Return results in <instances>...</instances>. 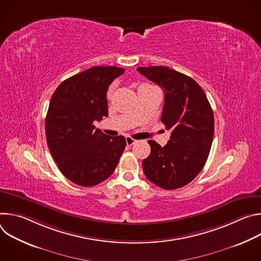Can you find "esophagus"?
I'll return each mask as SVG.
<instances>
[{"label":"esophagus","mask_w":261,"mask_h":261,"mask_svg":"<svg viewBox=\"0 0 261 261\" xmlns=\"http://www.w3.org/2000/svg\"><path fill=\"white\" fill-rule=\"evenodd\" d=\"M136 141H137V140H136V139H134V138H132V137H126V143H127V145H128V146L133 145Z\"/></svg>","instance_id":"1"}]
</instances>
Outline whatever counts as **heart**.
I'll list each match as a JSON object with an SVG mask.
<instances>
[{
	"mask_svg": "<svg viewBox=\"0 0 261 261\" xmlns=\"http://www.w3.org/2000/svg\"><path fill=\"white\" fill-rule=\"evenodd\" d=\"M113 91H114V88H110L109 89V92H108V97L111 96V94H113Z\"/></svg>",
	"mask_w": 261,
	"mask_h": 261,
	"instance_id": "1",
	"label": "heart"
}]
</instances>
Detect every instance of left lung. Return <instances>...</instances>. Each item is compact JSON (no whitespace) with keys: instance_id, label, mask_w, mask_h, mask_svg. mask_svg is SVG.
Segmentation results:
<instances>
[{"instance_id":"8db88e82","label":"left lung","mask_w":261,"mask_h":261,"mask_svg":"<svg viewBox=\"0 0 261 261\" xmlns=\"http://www.w3.org/2000/svg\"><path fill=\"white\" fill-rule=\"evenodd\" d=\"M137 71L163 89L161 122L171 130L164 146L148 140L151 154L142 161L143 172L162 189H178L206 162L214 138L213 109L201 87L185 74L164 66L138 67Z\"/></svg>"}]
</instances>
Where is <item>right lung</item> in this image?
<instances>
[{"label":"right lung","mask_w":261,"mask_h":261,"mask_svg":"<svg viewBox=\"0 0 261 261\" xmlns=\"http://www.w3.org/2000/svg\"><path fill=\"white\" fill-rule=\"evenodd\" d=\"M123 68L92 67L64 81L55 91L45 119L46 141L61 172L92 187L115 171L125 150L124 136H107L94 122L108 116L109 85Z\"/></svg>","instance_id":"1"}]
</instances>
